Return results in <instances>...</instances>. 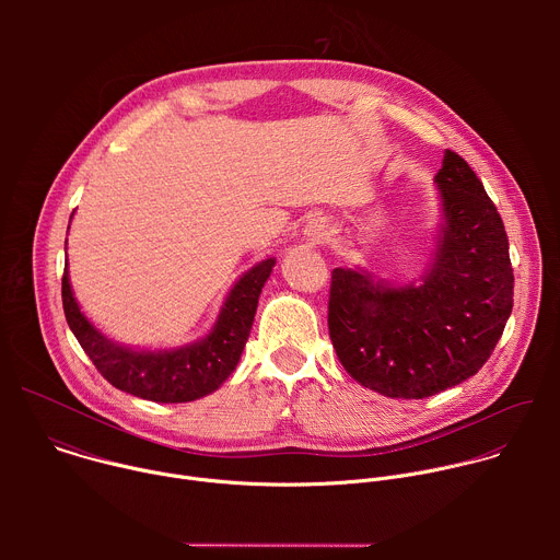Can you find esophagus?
<instances>
[{
  "label": "esophagus",
  "mask_w": 560,
  "mask_h": 560,
  "mask_svg": "<svg viewBox=\"0 0 560 560\" xmlns=\"http://www.w3.org/2000/svg\"><path fill=\"white\" fill-rule=\"evenodd\" d=\"M303 236L307 238V244L316 246V244H324L326 238L330 236V223L324 217H314L305 223L303 228Z\"/></svg>",
  "instance_id": "1"
}]
</instances>
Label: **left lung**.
Wrapping results in <instances>:
<instances>
[{"instance_id":"1","label":"left lung","mask_w":560,"mask_h":560,"mask_svg":"<svg viewBox=\"0 0 560 560\" xmlns=\"http://www.w3.org/2000/svg\"><path fill=\"white\" fill-rule=\"evenodd\" d=\"M441 221L421 279L396 285L335 268L328 328L341 365L389 398H425L474 376L514 305L501 214L463 156L445 150L434 177Z\"/></svg>"}]
</instances>
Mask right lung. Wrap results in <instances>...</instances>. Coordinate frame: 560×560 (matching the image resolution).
<instances>
[{
    "mask_svg": "<svg viewBox=\"0 0 560 560\" xmlns=\"http://www.w3.org/2000/svg\"><path fill=\"white\" fill-rule=\"evenodd\" d=\"M275 264L277 259L270 257L238 277L210 332L179 348L145 350L108 339L79 307L68 277V264L61 279L63 314L79 346L117 389L154 404H188L219 389L238 365L253 330L261 288L270 279Z\"/></svg>",
    "mask_w": 560,
    "mask_h": 560,
    "instance_id": "right-lung-1",
    "label": "right lung"
}]
</instances>
